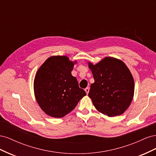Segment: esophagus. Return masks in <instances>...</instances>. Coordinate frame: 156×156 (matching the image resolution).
I'll return each mask as SVG.
<instances>
[{"label":"esophagus","mask_w":156,"mask_h":156,"mask_svg":"<svg viewBox=\"0 0 156 156\" xmlns=\"http://www.w3.org/2000/svg\"><path fill=\"white\" fill-rule=\"evenodd\" d=\"M84 90H85V92H86V93L88 94V92H89V88L88 87H87V88H86L85 89H84Z\"/></svg>","instance_id":"1"}]
</instances>
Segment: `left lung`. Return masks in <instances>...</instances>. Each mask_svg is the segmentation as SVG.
<instances>
[{
    "instance_id": "left-lung-1",
    "label": "left lung",
    "mask_w": 156,
    "mask_h": 156,
    "mask_svg": "<svg viewBox=\"0 0 156 156\" xmlns=\"http://www.w3.org/2000/svg\"><path fill=\"white\" fill-rule=\"evenodd\" d=\"M94 83L88 96L96 109L108 116L120 115L131 104L134 95V80L122 60L105 57L94 65L88 62Z\"/></svg>"
}]
</instances>
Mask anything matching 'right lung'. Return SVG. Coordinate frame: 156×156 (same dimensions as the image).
Segmentation results:
<instances>
[{"instance_id":"1","label":"right lung","mask_w":156,"mask_h":156,"mask_svg":"<svg viewBox=\"0 0 156 156\" xmlns=\"http://www.w3.org/2000/svg\"><path fill=\"white\" fill-rule=\"evenodd\" d=\"M74 63L66 56H53L37 70L34 81L36 101L47 115L62 118L87 95L72 75Z\"/></svg>"}]
</instances>
